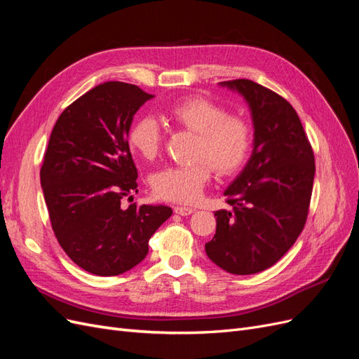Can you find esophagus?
Listing matches in <instances>:
<instances>
[{
	"label": "esophagus",
	"mask_w": 359,
	"mask_h": 359,
	"mask_svg": "<svg viewBox=\"0 0 359 359\" xmlns=\"http://www.w3.org/2000/svg\"><path fill=\"white\" fill-rule=\"evenodd\" d=\"M173 212L178 215H190L191 212H194V208H190V206H175Z\"/></svg>",
	"instance_id": "obj_1"
}]
</instances>
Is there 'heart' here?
<instances>
[{"label": "heart", "instance_id": "heart-1", "mask_svg": "<svg viewBox=\"0 0 359 359\" xmlns=\"http://www.w3.org/2000/svg\"><path fill=\"white\" fill-rule=\"evenodd\" d=\"M170 123L196 133L193 160L187 166L157 172L153 189L158 198L180 203L196 202L211 178L240 170L253 147V126L240 114H227L226 107L202 95H189L166 109ZM163 132L151 115L136 118L128 128V144L136 154L153 160L160 153Z\"/></svg>", "mask_w": 359, "mask_h": 359}]
</instances>
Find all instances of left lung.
Returning a JSON list of instances; mask_svg holds the SVG:
<instances>
[{"mask_svg":"<svg viewBox=\"0 0 359 359\" xmlns=\"http://www.w3.org/2000/svg\"><path fill=\"white\" fill-rule=\"evenodd\" d=\"M252 109L255 147L224 191L232 211H215V235L205 244L212 262L236 276L260 273L286 255L307 222L314 154L292 104L248 79L222 82Z\"/></svg>","mask_w":359,"mask_h":359,"instance_id":"left-lung-1","label":"left lung"}]
</instances>
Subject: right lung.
<instances>
[{"instance_id": "right-lung-1", "label": "right lung", "mask_w": 359, "mask_h": 359, "mask_svg": "<svg viewBox=\"0 0 359 359\" xmlns=\"http://www.w3.org/2000/svg\"><path fill=\"white\" fill-rule=\"evenodd\" d=\"M153 97L132 83H100L67 106L50 133L40 182L52 229L91 274L119 276L142 262L149 238L172 215L165 205L121 206L137 193L128 128Z\"/></svg>"}]
</instances>
